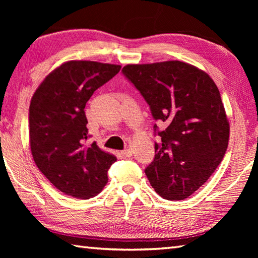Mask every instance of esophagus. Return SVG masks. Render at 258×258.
Listing matches in <instances>:
<instances>
[{"instance_id":"34e87169","label":"esophagus","mask_w":258,"mask_h":258,"mask_svg":"<svg viewBox=\"0 0 258 258\" xmlns=\"http://www.w3.org/2000/svg\"><path fill=\"white\" fill-rule=\"evenodd\" d=\"M122 154H123L124 156H126V157L132 156V149H131L130 146H128V147H125V149L122 151Z\"/></svg>"}]
</instances>
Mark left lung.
<instances>
[{
	"label": "left lung",
	"instance_id": "obj_1",
	"mask_svg": "<svg viewBox=\"0 0 258 258\" xmlns=\"http://www.w3.org/2000/svg\"><path fill=\"white\" fill-rule=\"evenodd\" d=\"M122 73L150 105L155 157L145 168L163 199L182 201L215 172L227 150L229 124L216 84L202 70L180 61L128 64Z\"/></svg>",
	"mask_w": 258,
	"mask_h": 258
}]
</instances>
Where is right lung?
<instances>
[{"mask_svg": "<svg viewBox=\"0 0 258 258\" xmlns=\"http://www.w3.org/2000/svg\"><path fill=\"white\" fill-rule=\"evenodd\" d=\"M119 65L70 61L48 74L30 104V145L36 166L64 194L89 200L107 183L116 157L90 144L86 102Z\"/></svg>", "mask_w": 258, "mask_h": 258, "instance_id": "right-lung-1", "label": "right lung"}]
</instances>
